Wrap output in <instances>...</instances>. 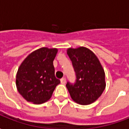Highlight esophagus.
Returning a JSON list of instances; mask_svg holds the SVG:
<instances>
[{
    "instance_id": "obj_1",
    "label": "esophagus",
    "mask_w": 129,
    "mask_h": 129,
    "mask_svg": "<svg viewBox=\"0 0 129 129\" xmlns=\"http://www.w3.org/2000/svg\"><path fill=\"white\" fill-rule=\"evenodd\" d=\"M66 78H62V79H60V83L63 84H66Z\"/></svg>"
}]
</instances>
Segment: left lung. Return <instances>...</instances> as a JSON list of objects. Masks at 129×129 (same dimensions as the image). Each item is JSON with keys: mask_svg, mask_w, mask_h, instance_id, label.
Returning a JSON list of instances; mask_svg holds the SVG:
<instances>
[{"mask_svg": "<svg viewBox=\"0 0 129 129\" xmlns=\"http://www.w3.org/2000/svg\"><path fill=\"white\" fill-rule=\"evenodd\" d=\"M67 54L76 78L74 84H66L71 97L80 105L92 103L101 96L106 85L102 65L92 51L84 47L69 48Z\"/></svg>", "mask_w": 129, "mask_h": 129, "instance_id": "obj_1", "label": "left lung"}]
</instances>
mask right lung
Returning <instances> with one entry per match:
<instances>
[{"mask_svg":"<svg viewBox=\"0 0 129 129\" xmlns=\"http://www.w3.org/2000/svg\"><path fill=\"white\" fill-rule=\"evenodd\" d=\"M58 49L42 48L30 53L20 65L16 84L26 101L42 104L51 98L60 80L55 76L53 60Z\"/></svg>","mask_w":129,"mask_h":129,"instance_id":"obj_1","label":"right lung"}]
</instances>
